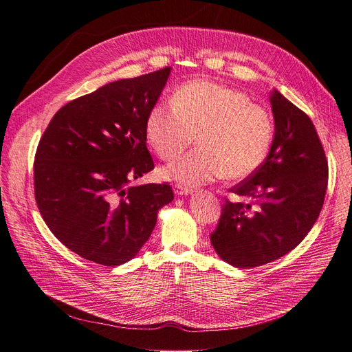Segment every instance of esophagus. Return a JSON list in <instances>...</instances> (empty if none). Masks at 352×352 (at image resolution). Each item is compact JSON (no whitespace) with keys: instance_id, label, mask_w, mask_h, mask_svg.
I'll use <instances>...</instances> for the list:
<instances>
[{"instance_id":"esophagus-1","label":"esophagus","mask_w":352,"mask_h":352,"mask_svg":"<svg viewBox=\"0 0 352 352\" xmlns=\"http://www.w3.org/2000/svg\"><path fill=\"white\" fill-rule=\"evenodd\" d=\"M173 190H175L176 195H189L190 192H192V189H190L189 186L180 185V184H176V185L173 186Z\"/></svg>"}]
</instances>
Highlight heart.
Segmentation results:
<instances>
[{"label":"heart","instance_id":"obj_1","mask_svg":"<svg viewBox=\"0 0 352 352\" xmlns=\"http://www.w3.org/2000/svg\"><path fill=\"white\" fill-rule=\"evenodd\" d=\"M148 142L170 160L195 141L192 153L162 170L167 179L197 186L220 177L251 176L267 158L274 138L272 114L247 94L210 80L186 82L172 102H158L146 116Z\"/></svg>","mask_w":352,"mask_h":352}]
</instances>
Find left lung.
<instances>
[{"mask_svg": "<svg viewBox=\"0 0 352 352\" xmlns=\"http://www.w3.org/2000/svg\"><path fill=\"white\" fill-rule=\"evenodd\" d=\"M274 138L257 172L230 192L210 239L221 260L239 269L272 263L294 250L320 214L329 166L316 127L302 110L272 92Z\"/></svg>", "mask_w": 352, "mask_h": 352, "instance_id": "8db88e82", "label": "left lung"}]
</instances>
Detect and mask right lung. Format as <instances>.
<instances>
[{"mask_svg": "<svg viewBox=\"0 0 352 352\" xmlns=\"http://www.w3.org/2000/svg\"><path fill=\"white\" fill-rule=\"evenodd\" d=\"M170 67L104 85L67 102L42 135L34 163L35 199L54 236L101 265L132 260L172 202L167 182L131 186L154 168L146 116Z\"/></svg>", "mask_w": 352, "mask_h": 352, "instance_id": "right-lung-1", "label": "right lung"}]
</instances>
